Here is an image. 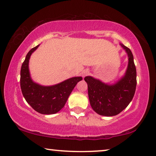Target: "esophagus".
<instances>
[{
	"label": "esophagus",
	"mask_w": 156,
	"mask_h": 156,
	"mask_svg": "<svg viewBox=\"0 0 156 156\" xmlns=\"http://www.w3.org/2000/svg\"><path fill=\"white\" fill-rule=\"evenodd\" d=\"M89 71L87 69H84L83 70V71L82 72V76H83V77H84V76H86L87 74H89Z\"/></svg>",
	"instance_id": "1"
}]
</instances>
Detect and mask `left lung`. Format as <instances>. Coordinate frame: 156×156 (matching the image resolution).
Returning a JSON list of instances; mask_svg holds the SVG:
<instances>
[{"label":"left lung","instance_id":"obj_1","mask_svg":"<svg viewBox=\"0 0 156 156\" xmlns=\"http://www.w3.org/2000/svg\"><path fill=\"white\" fill-rule=\"evenodd\" d=\"M128 55L129 62L124 75L114 84H106L101 80L87 76L88 95L91 108L104 116H116L127 107L133 99L136 87V69L131 51L120 44Z\"/></svg>","mask_w":156,"mask_h":156}]
</instances>
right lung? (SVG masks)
Here are the masks:
<instances>
[{
  "label": "right lung",
  "instance_id": "obj_1",
  "mask_svg": "<svg viewBox=\"0 0 156 156\" xmlns=\"http://www.w3.org/2000/svg\"><path fill=\"white\" fill-rule=\"evenodd\" d=\"M40 44L31 49L25 57L20 69V88L25 99L36 112L54 114L65 106L67 99L82 76H74L52 86H42L34 82L29 70L31 55Z\"/></svg>",
  "mask_w": 156,
  "mask_h": 156
}]
</instances>
